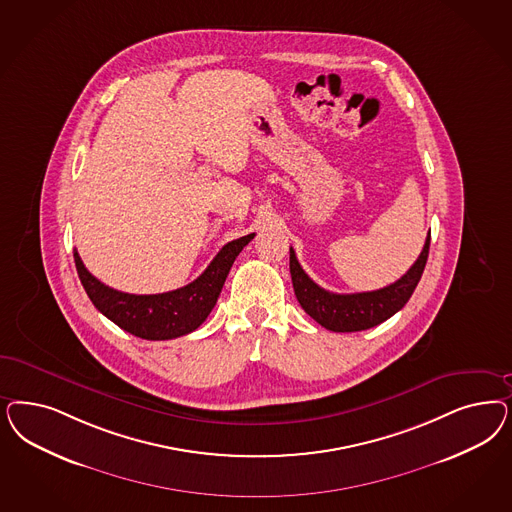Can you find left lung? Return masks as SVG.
I'll list each match as a JSON object with an SVG mask.
<instances>
[{"label":"left lung","mask_w":512,"mask_h":512,"mask_svg":"<svg viewBox=\"0 0 512 512\" xmlns=\"http://www.w3.org/2000/svg\"><path fill=\"white\" fill-rule=\"evenodd\" d=\"M429 237L431 235L428 233L426 245L418 260L399 281L380 290L360 294H333L320 288L313 279H309V275L297 262L294 248H290V275L299 305L326 330L347 333L379 326L397 311H401L409 297L413 296L414 288L428 262Z\"/></svg>","instance_id":"left-lung-1"}]
</instances>
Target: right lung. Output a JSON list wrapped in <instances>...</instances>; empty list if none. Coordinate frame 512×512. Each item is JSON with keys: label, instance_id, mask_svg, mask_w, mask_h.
<instances>
[{"label": "right lung", "instance_id": "obj_1", "mask_svg": "<svg viewBox=\"0 0 512 512\" xmlns=\"http://www.w3.org/2000/svg\"><path fill=\"white\" fill-rule=\"evenodd\" d=\"M252 239L254 233L239 237L222 247L215 260L196 281L173 292L152 296L126 294L109 288L84 267L77 250L73 252V258L84 290L99 313L105 314L118 328L135 337L165 341L188 335L205 322L222 292L231 265Z\"/></svg>", "mask_w": 512, "mask_h": 512}]
</instances>
